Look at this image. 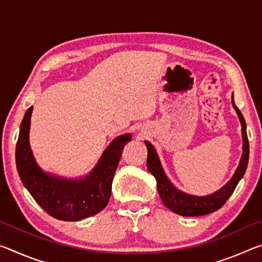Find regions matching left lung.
<instances>
[{"mask_svg":"<svg viewBox=\"0 0 262 262\" xmlns=\"http://www.w3.org/2000/svg\"><path fill=\"white\" fill-rule=\"evenodd\" d=\"M232 105L236 108L239 120L242 123V134H243V156L239 163L236 173L233 174L231 180L221 188L219 192H216L208 196H193V195L185 194L180 190L177 189L173 185L170 183L163 171V167L159 162L158 155L156 150L152 147L151 143L145 141V145L148 148V158H147V166L148 170L151 174H154L157 181L158 193L161 195V199L164 205L168 209L172 210L176 214L181 216H202L210 214L219 210L220 208L223 207L228 199L231 196L233 190L236 189L239 180L243 178L245 173L247 164H248V156H250V145H248V139L246 133V122L244 119L241 111L234 104L233 95H232Z\"/></svg>","mask_w":262,"mask_h":262,"instance_id":"left-lung-1","label":"left lung"}]
</instances>
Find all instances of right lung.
I'll return each instance as SVG.
<instances>
[{
	"instance_id": "right-lung-1",
	"label": "right lung",
	"mask_w": 262,
	"mask_h": 262,
	"mask_svg": "<svg viewBox=\"0 0 262 262\" xmlns=\"http://www.w3.org/2000/svg\"><path fill=\"white\" fill-rule=\"evenodd\" d=\"M33 106L20 123L16 145V164L21 183L48 215L56 220L76 222L98 214L107 206L112 181L129 134L115 139L105 150L95 170L86 178L67 180L45 173L35 163L29 143Z\"/></svg>"
}]
</instances>
